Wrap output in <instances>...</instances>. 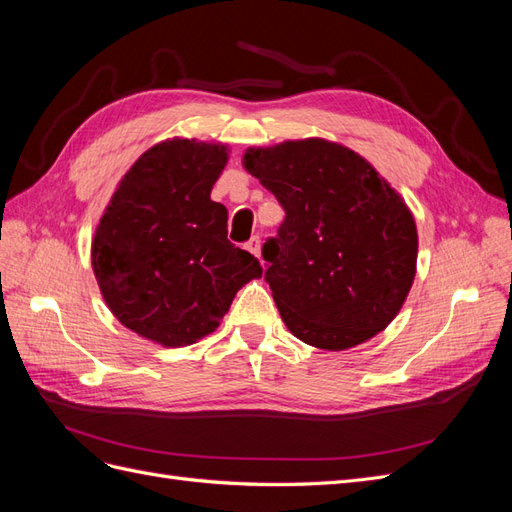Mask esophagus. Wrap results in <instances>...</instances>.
<instances>
[{
    "instance_id": "34e87169",
    "label": "esophagus",
    "mask_w": 512,
    "mask_h": 512,
    "mask_svg": "<svg viewBox=\"0 0 512 512\" xmlns=\"http://www.w3.org/2000/svg\"><path fill=\"white\" fill-rule=\"evenodd\" d=\"M247 250H250L256 258H260V237H252L247 241Z\"/></svg>"
}]
</instances>
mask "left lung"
Instances as JSON below:
<instances>
[{
	"instance_id": "left-lung-1",
	"label": "left lung",
	"mask_w": 512,
	"mask_h": 512,
	"mask_svg": "<svg viewBox=\"0 0 512 512\" xmlns=\"http://www.w3.org/2000/svg\"><path fill=\"white\" fill-rule=\"evenodd\" d=\"M243 166L286 213L262 258L294 337L346 350L380 333L416 271V226L404 200L359 153L320 138L250 149Z\"/></svg>"
}]
</instances>
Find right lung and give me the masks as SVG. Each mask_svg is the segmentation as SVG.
I'll return each mask as SVG.
<instances>
[{"label":"right lung","mask_w":512,"mask_h":512,"mask_svg":"<svg viewBox=\"0 0 512 512\" xmlns=\"http://www.w3.org/2000/svg\"><path fill=\"white\" fill-rule=\"evenodd\" d=\"M224 145L173 138L134 162L91 245L102 297L121 324L162 346L218 329L237 290L262 275L228 241V211L213 203Z\"/></svg>","instance_id":"add662e5"}]
</instances>
